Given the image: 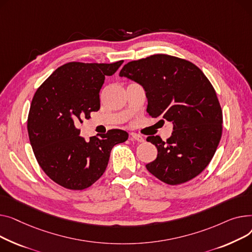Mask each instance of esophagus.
<instances>
[{
  "label": "esophagus",
  "mask_w": 252,
  "mask_h": 252,
  "mask_svg": "<svg viewBox=\"0 0 252 252\" xmlns=\"http://www.w3.org/2000/svg\"><path fill=\"white\" fill-rule=\"evenodd\" d=\"M130 138H131V140H136L138 142H143L144 141V138L141 135L136 134V133H130Z\"/></svg>",
  "instance_id": "1"
}]
</instances>
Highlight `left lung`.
Instances as JSON below:
<instances>
[{
    "label": "left lung",
    "instance_id": "obj_1",
    "mask_svg": "<svg viewBox=\"0 0 252 252\" xmlns=\"http://www.w3.org/2000/svg\"><path fill=\"white\" fill-rule=\"evenodd\" d=\"M120 76L144 87L152 118L173 123L167 141L146 138L158 149L146 169L169 185L195 178L210 164L223 130V113L208 77L193 63L165 54L127 63Z\"/></svg>",
    "mask_w": 252,
    "mask_h": 252
}]
</instances>
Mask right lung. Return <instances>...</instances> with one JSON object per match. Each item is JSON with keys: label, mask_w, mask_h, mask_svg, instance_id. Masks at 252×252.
Listing matches in <instances>:
<instances>
[{"label": "right lung", "mask_w": 252, "mask_h": 252, "mask_svg": "<svg viewBox=\"0 0 252 252\" xmlns=\"http://www.w3.org/2000/svg\"><path fill=\"white\" fill-rule=\"evenodd\" d=\"M122 64L69 62L55 70L33 95L27 118L29 141L42 171L64 188L92 186L105 173L113 147L128 139L126 131L111 129L85 141L77 128L99 110L105 78Z\"/></svg>", "instance_id": "obj_1"}]
</instances>
